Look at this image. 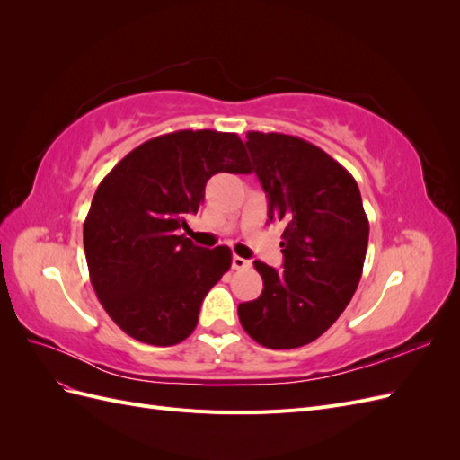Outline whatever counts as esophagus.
Segmentation results:
<instances>
[{"label": "esophagus", "instance_id": "obj_1", "mask_svg": "<svg viewBox=\"0 0 460 460\" xmlns=\"http://www.w3.org/2000/svg\"><path fill=\"white\" fill-rule=\"evenodd\" d=\"M249 267H252V261L242 259V257H238V255L232 257V269H234V270H243V269H249Z\"/></svg>", "mask_w": 460, "mask_h": 460}]
</instances>
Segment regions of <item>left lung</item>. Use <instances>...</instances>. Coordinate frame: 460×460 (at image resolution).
<instances>
[{
    "mask_svg": "<svg viewBox=\"0 0 460 460\" xmlns=\"http://www.w3.org/2000/svg\"><path fill=\"white\" fill-rule=\"evenodd\" d=\"M282 222L284 269L255 261L262 294L242 303L243 330L269 349L307 345L336 323L358 286L368 218L355 178L326 151L297 136L247 132L245 142Z\"/></svg>",
    "mask_w": 460,
    "mask_h": 460,
    "instance_id": "1",
    "label": "left lung"
}]
</instances>
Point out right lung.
<instances>
[{"label":"right lung","instance_id":"right-lung-1","mask_svg":"<svg viewBox=\"0 0 460 460\" xmlns=\"http://www.w3.org/2000/svg\"><path fill=\"white\" fill-rule=\"evenodd\" d=\"M217 172H252L240 136L178 130L132 149L95 190L84 220L90 282L113 323L137 341H184L208 289L230 269V247H198L180 234Z\"/></svg>","mask_w":460,"mask_h":460}]
</instances>
